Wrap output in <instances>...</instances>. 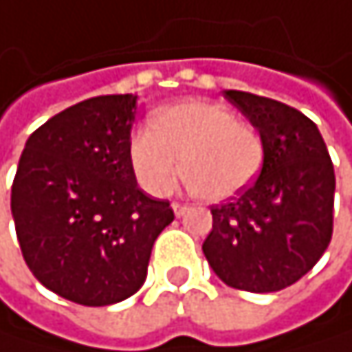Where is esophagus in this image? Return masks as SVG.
Returning <instances> with one entry per match:
<instances>
[{"label": "esophagus", "mask_w": 352, "mask_h": 352, "mask_svg": "<svg viewBox=\"0 0 352 352\" xmlns=\"http://www.w3.org/2000/svg\"><path fill=\"white\" fill-rule=\"evenodd\" d=\"M173 210H175V214H177V217H184V214L190 210V206H188V204H179V202H175V204H173Z\"/></svg>", "instance_id": "obj_1"}]
</instances>
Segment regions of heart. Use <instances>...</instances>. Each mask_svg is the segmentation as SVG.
<instances>
[{"instance_id": "obj_1", "label": "heart", "mask_w": 352, "mask_h": 352, "mask_svg": "<svg viewBox=\"0 0 352 352\" xmlns=\"http://www.w3.org/2000/svg\"><path fill=\"white\" fill-rule=\"evenodd\" d=\"M129 158L138 182L166 196L177 179L202 198L219 202L244 192L263 164V142L250 124L210 102H184L158 112L154 124L135 129Z\"/></svg>"}]
</instances>
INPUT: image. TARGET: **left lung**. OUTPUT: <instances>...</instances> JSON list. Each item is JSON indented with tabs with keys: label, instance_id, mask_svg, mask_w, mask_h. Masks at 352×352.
<instances>
[{
	"label": "left lung",
	"instance_id": "8db88e82",
	"mask_svg": "<svg viewBox=\"0 0 352 352\" xmlns=\"http://www.w3.org/2000/svg\"><path fill=\"white\" fill-rule=\"evenodd\" d=\"M223 96L258 131L263 168L238 198L210 206L202 252L223 284L278 292L309 273L332 240L334 164L317 124L296 108L236 89Z\"/></svg>",
	"mask_w": 352,
	"mask_h": 352
}]
</instances>
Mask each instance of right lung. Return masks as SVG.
<instances>
[{"mask_svg":"<svg viewBox=\"0 0 352 352\" xmlns=\"http://www.w3.org/2000/svg\"><path fill=\"white\" fill-rule=\"evenodd\" d=\"M138 96H100L52 116L27 140L12 184L22 256L58 296L106 307L135 294L166 200L138 188L129 158Z\"/></svg>","mask_w":352,"mask_h":352,"instance_id":"add662e5","label":"right lung"}]
</instances>
